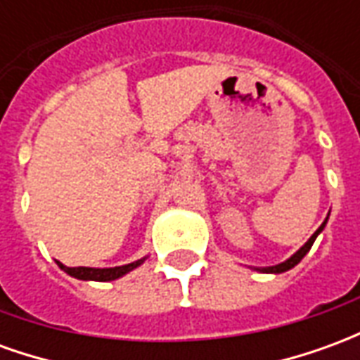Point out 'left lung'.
Here are the masks:
<instances>
[{"mask_svg": "<svg viewBox=\"0 0 360 360\" xmlns=\"http://www.w3.org/2000/svg\"><path fill=\"white\" fill-rule=\"evenodd\" d=\"M326 221H328V218H326V219H324V224H322V226L318 227L316 231L312 233V237H310L309 241L304 243V245H302L301 249H299V250H297V252H295L293 257L287 258L285 262H281V264H276V266H268V268H255V270H257V271H262V274H281V271H287V270H291V268H295V266L299 264V262H301L302 258H304V255L309 252L310 247H312V243L316 241L318 235L322 233V229H324V227H326Z\"/></svg>", "mask_w": 360, "mask_h": 360, "instance_id": "left-lung-1", "label": "left lung"}]
</instances>
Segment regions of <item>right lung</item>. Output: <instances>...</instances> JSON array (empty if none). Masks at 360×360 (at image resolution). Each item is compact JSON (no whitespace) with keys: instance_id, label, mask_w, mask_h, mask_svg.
<instances>
[{"instance_id":"right-lung-1","label":"right lung","mask_w":360,"mask_h":360,"mask_svg":"<svg viewBox=\"0 0 360 360\" xmlns=\"http://www.w3.org/2000/svg\"><path fill=\"white\" fill-rule=\"evenodd\" d=\"M144 260H146V257L136 260V262H131V264L115 266V268H84V266L69 268V266H63L61 262H58V266L63 271H67L69 276H73L77 279H84V281H113V279L123 278L125 274H129L134 268H139Z\"/></svg>"}]
</instances>
